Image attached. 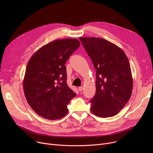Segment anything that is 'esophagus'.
I'll return each mask as SVG.
<instances>
[{"instance_id":"obj_1","label":"esophagus","mask_w":153,"mask_h":153,"mask_svg":"<svg viewBox=\"0 0 153 153\" xmlns=\"http://www.w3.org/2000/svg\"><path fill=\"white\" fill-rule=\"evenodd\" d=\"M83 89H84V87H83L82 86H81V87H79L78 88V89H79V92H81V91H83Z\"/></svg>"}]
</instances>
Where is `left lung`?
<instances>
[{
  "label": "left lung",
  "instance_id": "obj_1",
  "mask_svg": "<svg viewBox=\"0 0 153 153\" xmlns=\"http://www.w3.org/2000/svg\"><path fill=\"white\" fill-rule=\"evenodd\" d=\"M79 39L96 69V93L89 102L95 115L113 117L130 99L133 77L129 61L121 48L99 37Z\"/></svg>",
  "mask_w": 153,
  "mask_h": 153
}]
</instances>
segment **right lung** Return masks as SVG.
Returning a JSON list of instances; mask_svg holds the SVG:
<instances>
[{"label":"right lung","mask_w":153,"mask_h":153,"mask_svg":"<svg viewBox=\"0 0 153 153\" xmlns=\"http://www.w3.org/2000/svg\"><path fill=\"white\" fill-rule=\"evenodd\" d=\"M80 44L75 38L56 39L40 48L29 59L23 91L29 105L38 115L53 120L68 114L67 105L76 94L67 84L64 64Z\"/></svg>","instance_id":"add662e5"}]
</instances>
